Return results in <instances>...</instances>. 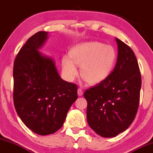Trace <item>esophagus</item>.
<instances>
[{"label": "esophagus", "instance_id": "esophagus-1", "mask_svg": "<svg viewBox=\"0 0 153 153\" xmlns=\"http://www.w3.org/2000/svg\"><path fill=\"white\" fill-rule=\"evenodd\" d=\"M83 90L82 88H79L78 89V96H82L83 95Z\"/></svg>", "mask_w": 153, "mask_h": 153}]
</instances>
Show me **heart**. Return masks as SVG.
Instances as JSON below:
<instances>
[{
    "instance_id": "1",
    "label": "heart",
    "mask_w": 153,
    "mask_h": 153,
    "mask_svg": "<svg viewBox=\"0 0 153 153\" xmlns=\"http://www.w3.org/2000/svg\"><path fill=\"white\" fill-rule=\"evenodd\" d=\"M117 60L113 47L98 42L79 44L71 49L69 57H63L62 66L65 77L72 81L78 74L76 65L81 66V76L91 85L106 79L112 71Z\"/></svg>"
}]
</instances>
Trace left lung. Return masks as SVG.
<instances>
[{
	"label": "left lung",
	"mask_w": 153,
	"mask_h": 153,
	"mask_svg": "<svg viewBox=\"0 0 153 153\" xmlns=\"http://www.w3.org/2000/svg\"><path fill=\"white\" fill-rule=\"evenodd\" d=\"M118 55L115 67L99 84L86 90L87 120L97 134L114 137L134 121L140 99L142 78L135 54L116 38Z\"/></svg>",
	"instance_id": "1"
}]
</instances>
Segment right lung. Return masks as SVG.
<instances>
[{"instance_id": "obj_1", "label": "right lung", "mask_w": 153, "mask_h": 153, "mask_svg": "<svg viewBox=\"0 0 153 153\" xmlns=\"http://www.w3.org/2000/svg\"><path fill=\"white\" fill-rule=\"evenodd\" d=\"M48 33L33 35L14 60V103L24 124L39 135L54 134L63 126L77 86L62 79L52 57L39 52Z\"/></svg>"}]
</instances>
